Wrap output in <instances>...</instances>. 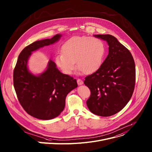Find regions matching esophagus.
Listing matches in <instances>:
<instances>
[{"label":"esophagus","mask_w":152,"mask_h":152,"mask_svg":"<svg viewBox=\"0 0 152 152\" xmlns=\"http://www.w3.org/2000/svg\"><path fill=\"white\" fill-rule=\"evenodd\" d=\"M77 84L79 85V86H80V85H82V84H84L83 80H81V79H77Z\"/></svg>","instance_id":"1"}]
</instances>
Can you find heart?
<instances>
[{"label":"heart","mask_w":152,"mask_h":152,"mask_svg":"<svg viewBox=\"0 0 152 152\" xmlns=\"http://www.w3.org/2000/svg\"><path fill=\"white\" fill-rule=\"evenodd\" d=\"M105 46L96 37H75L62 47V53L56 56L57 65L66 75L72 74L76 68L86 75L93 73L102 64Z\"/></svg>","instance_id":"1"}]
</instances>
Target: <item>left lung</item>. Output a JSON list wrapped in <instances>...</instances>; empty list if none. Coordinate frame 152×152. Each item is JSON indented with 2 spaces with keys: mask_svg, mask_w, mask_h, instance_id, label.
<instances>
[{
  "mask_svg": "<svg viewBox=\"0 0 152 152\" xmlns=\"http://www.w3.org/2000/svg\"><path fill=\"white\" fill-rule=\"evenodd\" d=\"M94 37L107 42L109 54L100 67L85 77L90 90L87 106L93 114L102 117L114 115L128 103L134 92L136 68L129 50L111 35Z\"/></svg>",
  "mask_w": 152,
  "mask_h": 152,
  "instance_id": "left-lung-1",
  "label": "left lung"
}]
</instances>
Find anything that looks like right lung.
I'll return each instance as SVG.
<instances>
[{
    "label": "right lung",
    "mask_w": 152,
    "mask_h": 152,
    "mask_svg": "<svg viewBox=\"0 0 152 152\" xmlns=\"http://www.w3.org/2000/svg\"><path fill=\"white\" fill-rule=\"evenodd\" d=\"M61 37L57 34L26 46L19 55L14 69L13 85L19 102L28 114L38 119L50 120L59 115L64 109L66 95L77 87L76 80L60 72L52 60L38 76L32 74L27 67L32 52L54 44Z\"/></svg>",
    "instance_id": "1"
}]
</instances>
